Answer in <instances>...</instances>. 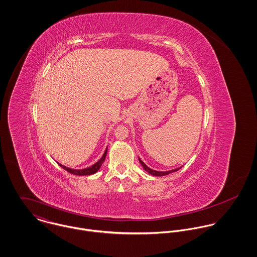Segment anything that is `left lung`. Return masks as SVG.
Instances as JSON below:
<instances>
[{
    "mask_svg": "<svg viewBox=\"0 0 257 257\" xmlns=\"http://www.w3.org/2000/svg\"><path fill=\"white\" fill-rule=\"evenodd\" d=\"M139 160H140V162H141V164L143 165V167L145 168V170L147 171L148 173H150L151 175H153V176H164V175H167V174H169V173H171V172H175V171H178L181 167H179V168H177V169H174V170H171V171H166V172H159V171H155V170H152V169H150L149 167H147V165L143 162V160L141 159V158H139Z\"/></svg>",
    "mask_w": 257,
    "mask_h": 257,
    "instance_id": "8db88e82",
    "label": "left lung"
}]
</instances>
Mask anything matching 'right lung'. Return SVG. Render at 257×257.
I'll use <instances>...</instances> for the list:
<instances>
[{
    "instance_id": "right-lung-1",
    "label": "right lung",
    "mask_w": 257,
    "mask_h": 257,
    "mask_svg": "<svg viewBox=\"0 0 257 257\" xmlns=\"http://www.w3.org/2000/svg\"><path fill=\"white\" fill-rule=\"evenodd\" d=\"M107 151H108V147H107V149L105 150V153L103 154V156H102V158L98 161V162H96L94 165H92L91 167H88V168H85V169H82V170H75V169H71V168H68V167H65V166H63V165H61V164H59L64 170H66L67 172H69V173H71V174H74V175H91V174H94V173H96L99 169H100V167L102 166V164H103V162L105 161V158H106V155H107Z\"/></svg>"
}]
</instances>
